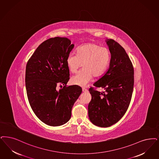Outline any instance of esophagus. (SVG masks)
<instances>
[{"instance_id": "34e87169", "label": "esophagus", "mask_w": 159, "mask_h": 159, "mask_svg": "<svg viewBox=\"0 0 159 159\" xmlns=\"http://www.w3.org/2000/svg\"><path fill=\"white\" fill-rule=\"evenodd\" d=\"M82 90L83 92H86L88 91V89H86L85 88H83Z\"/></svg>"}]
</instances>
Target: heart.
<instances>
[{
  "label": "heart",
  "mask_w": 159,
  "mask_h": 159,
  "mask_svg": "<svg viewBox=\"0 0 159 159\" xmlns=\"http://www.w3.org/2000/svg\"><path fill=\"white\" fill-rule=\"evenodd\" d=\"M111 60V51L106 47L95 43H88L79 47L76 54L70 53L67 58V65L70 72L76 73L83 66V69L71 79L76 85L84 86L93 76L102 75L108 68Z\"/></svg>",
  "instance_id": "b5f03b06"
}]
</instances>
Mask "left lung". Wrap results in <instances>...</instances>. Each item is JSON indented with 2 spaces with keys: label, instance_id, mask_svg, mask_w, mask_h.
<instances>
[{
  "label": "left lung",
  "instance_id": "8db88e82",
  "mask_svg": "<svg viewBox=\"0 0 159 159\" xmlns=\"http://www.w3.org/2000/svg\"><path fill=\"white\" fill-rule=\"evenodd\" d=\"M111 51L109 67L93 86L105 90L89 89L92 99L88 105L90 121L98 127L114 125L125 114L133 92L134 67L124 48L112 39L106 40Z\"/></svg>",
  "mask_w": 159,
  "mask_h": 159
}]
</instances>
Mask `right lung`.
<instances>
[{
  "label": "right lung",
  "mask_w": 159,
  "mask_h": 159,
  "mask_svg": "<svg viewBox=\"0 0 159 159\" xmlns=\"http://www.w3.org/2000/svg\"><path fill=\"white\" fill-rule=\"evenodd\" d=\"M74 44L68 38L55 37L41 43L28 61L25 86L34 114L45 124L57 127L69 121L75 102L82 92L70 79L67 58ZM62 89L58 91V86Z\"/></svg>",
  "instance_id": "1"
}]
</instances>
